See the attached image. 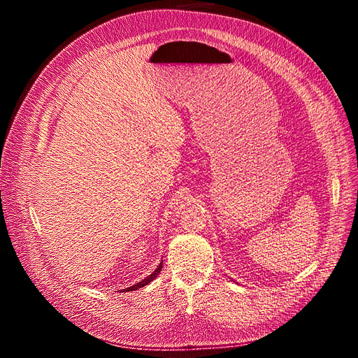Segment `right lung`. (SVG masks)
I'll use <instances>...</instances> for the list:
<instances>
[{
  "label": "right lung",
  "mask_w": 358,
  "mask_h": 358,
  "mask_svg": "<svg viewBox=\"0 0 358 358\" xmlns=\"http://www.w3.org/2000/svg\"><path fill=\"white\" fill-rule=\"evenodd\" d=\"M162 263H164V262H162ZM162 263H159V266L156 268V271H155L152 275H148L147 278H144V280L140 281V282H136L135 285H131V287H128V288H124V292H134V290H138V288H141V287H144V285L152 282V281L156 278V276L159 275V272L162 271Z\"/></svg>",
  "instance_id": "obj_1"
}]
</instances>
